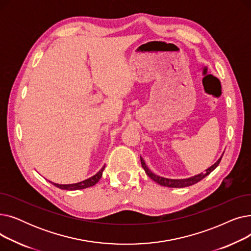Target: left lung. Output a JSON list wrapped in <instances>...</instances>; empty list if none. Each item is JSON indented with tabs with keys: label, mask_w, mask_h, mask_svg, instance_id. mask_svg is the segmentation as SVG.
Masks as SVG:
<instances>
[{
	"label": "left lung",
	"mask_w": 251,
	"mask_h": 251,
	"mask_svg": "<svg viewBox=\"0 0 251 251\" xmlns=\"http://www.w3.org/2000/svg\"><path fill=\"white\" fill-rule=\"evenodd\" d=\"M224 154V153H223ZM222 156L220 159L214 164L210 166L209 168H207L205 170L204 173H201V174H197V175H194L192 177H189V178H185V179H169V178H165V177H161L159 175H155L154 173H152L151 171L150 170V168L147 166L146 162H144V160L142 159V157L140 156V162H141V166L143 168V170L146 171L147 175L152 179L154 182H156L157 184H160V185L162 186H165V187H170V188H183V187H188V186H191L193 185V184L200 182L201 180H202L204 177H206L208 174H210L213 172V171L219 166L221 160H222Z\"/></svg>",
	"instance_id": "left-lung-1"
}]
</instances>
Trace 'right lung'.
<instances>
[{"label":"right lung","mask_w":251,"mask_h":251,"mask_svg":"<svg viewBox=\"0 0 251 251\" xmlns=\"http://www.w3.org/2000/svg\"><path fill=\"white\" fill-rule=\"evenodd\" d=\"M103 169H104V166L99 171V172L91 176L90 178L86 179V180H83L81 182H78V183H73V184H58V183H54V182H50L52 185L60 188V189H63V190H78V189H84V188H88V187H91L96 185V184L99 182V180L101 178L102 176V172H103Z\"/></svg>","instance_id":"right-lung-1"}]
</instances>
